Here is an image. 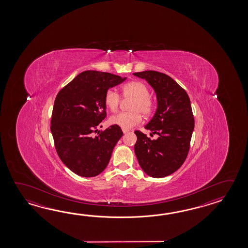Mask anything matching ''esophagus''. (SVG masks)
Listing matches in <instances>:
<instances>
[{
    "instance_id": "34e87169",
    "label": "esophagus",
    "mask_w": 248,
    "mask_h": 248,
    "mask_svg": "<svg viewBox=\"0 0 248 248\" xmlns=\"http://www.w3.org/2000/svg\"><path fill=\"white\" fill-rule=\"evenodd\" d=\"M122 132H123V133H124V134H126V133H128V130H127V129H123V128H122Z\"/></svg>"
}]
</instances>
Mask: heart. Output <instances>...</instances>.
<instances>
[{"label":"heart","instance_id":"1","mask_svg":"<svg viewBox=\"0 0 248 248\" xmlns=\"http://www.w3.org/2000/svg\"><path fill=\"white\" fill-rule=\"evenodd\" d=\"M122 95L125 98H132L129 112H121L110 118V123L123 129H129L142 122V117L148 115L152 111V101L147 86L138 80L127 82L122 87ZM105 104L111 111L115 112L121 104V96L114 89H109L105 95Z\"/></svg>","mask_w":248,"mask_h":248}]
</instances>
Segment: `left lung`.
Returning <instances> with one entry per match:
<instances>
[{"label":"left lung","instance_id":"8db88e82","mask_svg":"<svg viewBox=\"0 0 248 248\" xmlns=\"http://www.w3.org/2000/svg\"><path fill=\"white\" fill-rule=\"evenodd\" d=\"M133 74L145 79L156 94L157 110L144 127L158 136L152 140L142 132H135L137 137L135 153L145 174L162 178L179 169L189 153L194 129L190 98L186 91L167 74L155 71Z\"/></svg>","mask_w":248,"mask_h":248}]
</instances>
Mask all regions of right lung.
<instances>
[{"label": "right lung", "instance_id": "obj_1", "mask_svg": "<svg viewBox=\"0 0 248 248\" xmlns=\"http://www.w3.org/2000/svg\"><path fill=\"white\" fill-rule=\"evenodd\" d=\"M126 79L109 73L85 71L58 92L50 130L59 158L79 176L101 174L123 136L116 125L98 132V136L94 137L93 133L106 119V91Z\"/></svg>", "mask_w": 248, "mask_h": 248}]
</instances>
